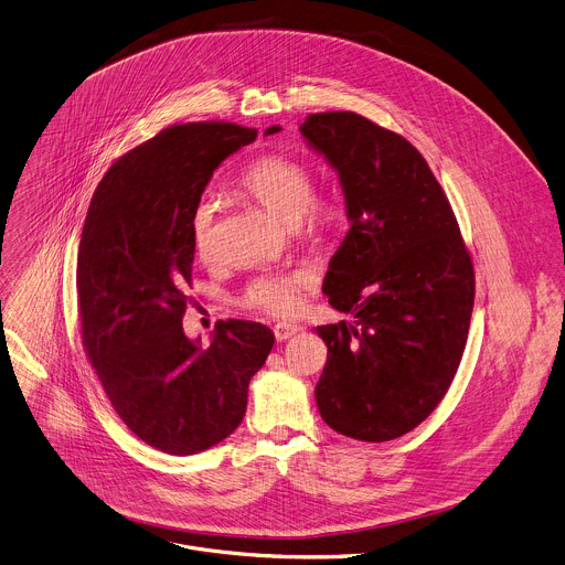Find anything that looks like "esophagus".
Instances as JSON below:
<instances>
[{
	"mask_svg": "<svg viewBox=\"0 0 565 565\" xmlns=\"http://www.w3.org/2000/svg\"><path fill=\"white\" fill-rule=\"evenodd\" d=\"M273 332H275V339L281 343V341L292 339V337L299 332V326H295V323H277V326L273 328Z\"/></svg>",
	"mask_w": 565,
	"mask_h": 565,
	"instance_id": "esophagus-1",
	"label": "esophagus"
}]
</instances>
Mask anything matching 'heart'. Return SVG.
<instances>
[{
    "label": "heart",
    "mask_w": 565,
    "mask_h": 565,
    "mask_svg": "<svg viewBox=\"0 0 565 565\" xmlns=\"http://www.w3.org/2000/svg\"><path fill=\"white\" fill-rule=\"evenodd\" d=\"M242 189L253 195L268 213L301 237H321L339 220V204L332 200L312 198V173L308 164L290 156H266L257 160L244 175ZM213 202L200 200L191 211V237L198 253H206L213 231ZM310 284L303 273H268L255 277L246 292L244 306L284 317L297 308L299 290Z\"/></svg>",
    "instance_id": "obj_1"
}]
</instances>
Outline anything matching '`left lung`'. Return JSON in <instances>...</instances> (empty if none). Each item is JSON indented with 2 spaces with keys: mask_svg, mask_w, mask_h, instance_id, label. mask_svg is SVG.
I'll return each mask as SVG.
<instances>
[{
  "mask_svg": "<svg viewBox=\"0 0 565 565\" xmlns=\"http://www.w3.org/2000/svg\"><path fill=\"white\" fill-rule=\"evenodd\" d=\"M277 131L273 125L266 136ZM299 131L337 171L350 222L321 290L354 319L315 330L328 345L317 407L348 438L394 440L438 407L458 372L473 264L443 186L412 142L354 111L310 114Z\"/></svg>",
  "mask_w": 565,
  "mask_h": 565,
  "instance_id": "left-lung-1",
  "label": "left lung"
}]
</instances>
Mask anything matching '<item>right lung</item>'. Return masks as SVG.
<instances>
[{"label": "right lung", "mask_w": 565, "mask_h": 565, "mask_svg": "<svg viewBox=\"0 0 565 565\" xmlns=\"http://www.w3.org/2000/svg\"><path fill=\"white\" fill-rule=\"evenodd\" d=\"M255 138L233 122L167 127L111 164L83 224V345L120 420L169 456L206 451L239 427L275 343L253 321H220L206 348L182 330L191 211L213 171Z\"/></svg>", "instance_id": "1"}]
</instances>
